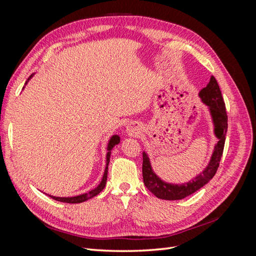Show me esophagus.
Masks as SVG:
<instances>
[{
    "instance_id": "1",
    "label": "esophagus",
    "mask_w": 256,
    "mask_h": 256,
    "mask_svg": "<svg viewBox=\"0 0 256 256\" xmlns=\"http://www.w3.org/2000/svg\"><path fill=\"white\" fill-rule=\"evenodd\" d=\"M127 130L131 134H136L138 131H140V126L136 125V124H131V125H129V127L127 128Z\"/></svg>"
}]
</instances>
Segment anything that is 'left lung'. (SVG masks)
<instances>
[{"instance_id": "obj_1", "label": "left lung", "mask_w": 256, "mask_h": 256, "mask_svg": "<svg viewBox=\"0 0 256 256\" xmlns=\"http://www.w3.org/2000/svg\"><path fill=\"white\" fill-rule=\"evenodd\" d=\"M200 97L202 98L203 102L209 106L210 114L212 116L214 124V134L219 138L216 143L210 162L204 171L198 175L192 182H186L182 184H172L162 182L160 178L152 172L150 159L147 154L143 152V164L142 174L143 180L152 194L161 200H182L194 193L198 189L205 186L216 173L219 168L221 157L224 150V143H226V136L228 131V114L226 111V104L221 94L219 84L216 82L214 76H212L210 81L200 92Z\"/></svg>"}]
</instances>
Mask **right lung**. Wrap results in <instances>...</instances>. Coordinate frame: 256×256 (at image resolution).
Instances as JSON below:
<instances>
[{
  "label": "right lung",
  "instance_id": "add662e5",
  "mask_svg": "<svg viewBox=\"0 0 256 256\" xmlns=\"http://www.w3.org/2000/svg\"><path fill=\"white\" fill-rule=\"evenodd\" d=\"M28 78V79H30ZM120 136H113L111 138V140L109 142V145H108V154H106V170H104V177H102V182H100V184L98 186L97 188H95L94 190H92L88 193H84V194H81V196H72V198H56V196H49L50 198H52L53 200H58V202H63V203H70V204H76V203H82L84 202V200H90L92 198L96 196L97 194H99L100 192H102L104 188L106 186V177H108V166H109V162H110V156H111V150L113 148V147L120 143Z\"/></svg>",
  "mask_w": 256,
  "mask_h": 256
}]
</instances>
